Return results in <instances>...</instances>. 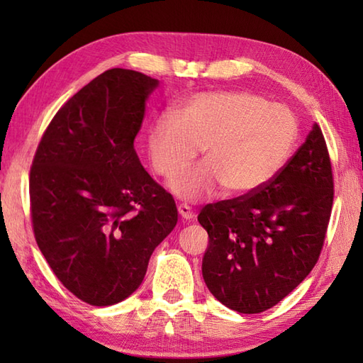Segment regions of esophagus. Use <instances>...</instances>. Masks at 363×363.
Returning <instances> with one entry per match:
<instances>
[{"mask_svg": "<svg viewBox=\"0 0 363 363\" xmlns=\"http://www.w3.org/2000/svg\"><path fill=\"white\" fill-rule=\"evenodd\" d=\"M177 212H179L181 217H182V218H186V220L195 218V213H194V211H191V207H190V206H187V204H179V206H177Z\"/></svg>", "mask_w": 363, "mask_h": 363, "instance_id": "obj_1", "label": "esophagus"}]
</instances>
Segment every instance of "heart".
Returning <instances> with one entry per match:
<instances>
[{
  "label": "heart",
  "instance_id": "heart-1",
  "mask_svg": "<svg viewBox=\"0 0 363 363\" xmlns=\"http://www.w3.org/2000/svg\"><path fill=\"white\" fill-rule=\"evenodd\" d=\"M299 125L290 107L251 91H203L177 103L146 130L154 172L174 179L204 148L207 165L177 177V196L196 201L220 187L242 196L265 187L287 165Z\"/></svg>",
  "mask_w": 363,
  "mask_h": 363
}]
</instances>
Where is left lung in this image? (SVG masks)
<instances>
[{
	"mask_svg": "<svg viewBox=\"0 0 363 363\" xmlns=\"http://www.w3.org/2000/svg\"><path fill=\"white\" fill-rule=\"evenodd\" d=\"M333 201V167L315 123L306 142L265 187L207 204L199 212V225L209 234L203 257L207 289L240 313L276 306L317 264Z\"/></svg>",
	"mask_w": 363,
	"mask_h": 363,
	"instance_id": "8db88e82",
	"label": "left lung"
}]
</instances>
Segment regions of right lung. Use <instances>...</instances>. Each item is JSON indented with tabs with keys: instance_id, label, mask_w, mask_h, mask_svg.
Segmentation results:
<instances>
[{
	"instance_id": "add662e5",
	"label": "right lung",
	"mask_w": 363,
	"mask_h": 363,
	"mask_svg": "<svg viewBox=\"0 0 363 363\" xmlns=\"http://www.w3.org/2000/svg\"><path fill=\"white\" fill-rule=\"evenodd\" d=\"M157 84L125 68L96 76L54 115L30 167L35 242L64 287L90 306L133 295L177 223L173 196L134 150Z\"/></svg>"
}]
</instances>
